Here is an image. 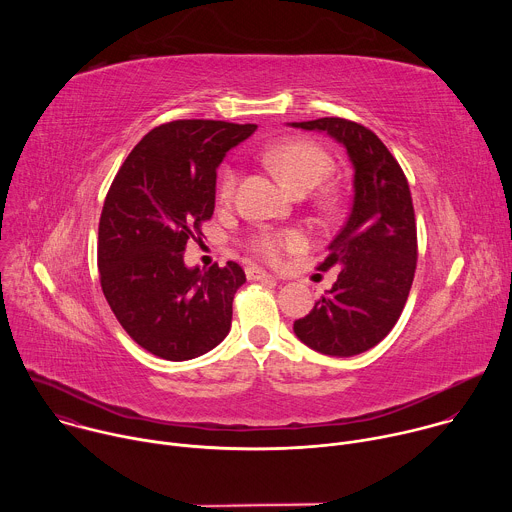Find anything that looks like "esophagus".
Wrapping results in <instances>:
<instances>
[{
	"label": "esophagus",
	"mask_w": 512,
	"mask_h": 512,
	"mask_svg": "<svg viewBox=\"0 0 512 512\" xmlns=\"http://www.w3.org/2000/svg\"><path fill=\"white\" fill-rule=\"evenodd\" d=\"M245 273H247V277H249V279H255V281H271V279H275L273 275L265 273V271H263V269H259V267H247V269H245Z\"/></svg>",
	"instance_id": "obj_1"
}]
</instances>
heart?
<instances>
[{
    "label": "heart",
    "mask_w": 512,
    "mask_h": 512,
    "mask_svg": "<svg viewBox=\"0 0 512 512\" xmlns=\"http://www.w3.org/2000/svg\"><path fill=\"white\" fill-rule=\"evenodd\" d=\"M267 164L285 180V184L296 192H308L316 188L334 168L332 156L320 148L314 141L306 139H285L279 141L265 152ZM239 174L235 168H227L221 176L223 200H229L235 194ZM251 249L255 255L269 263H279L287 253L302 249L304 239L298 233H259L251 239Z\"/></svg>",
    "instance_id": "obj_1"
}]
</instances>
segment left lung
<instances>
[{
	"label": "left lung",
	"instance_id": "1",
	"mask_svg": "<svg viewBox=\"0 0 512 512\" xmlns=\"http://www.w3.org/2000/svg\"><path fill=\"white\" fill-rule=\"evenodd\" d=\"M291 127L326 131L344 145L354 168L350 214L318 265L320 271L338 267V279L294 322V332L322 354L354 356L393 330L409 296L417 265L409 184L387 145L360 123L322 117Z\"/></svg>",
	"mask_w": 512,
	"mask_h": 512
}]
</instances>
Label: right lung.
Segmentation results:
<instances>
[{
  "label": "right lung",
  "mask_w": 512,
  "mask_h": 512,
  "mask_svg": "<svg viewBox=\"0 0 512 512\" xmlns=\"http://www.w3.org/2000/svg\"><path fill=\"white\" fill-rule=\"evenodd\" d=\"M255 129L212 119L154 127L107 192L97 249L103 294L123 330L160 358H196L231 330L245 271L235 261L190 269L184 251L214 212L218 164Z\"/></svg>",
  "instance_id": "1"
}]
</instances>
